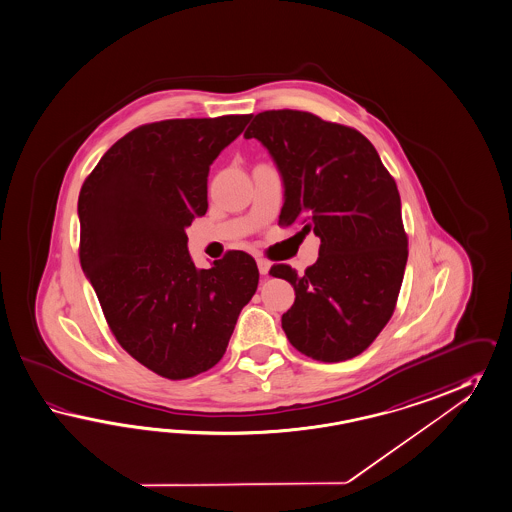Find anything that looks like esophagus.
<instances>
[{"label":"esophagus","instance_id":"esophagus-1","mask_svg":"<svg viewBox=\"0 0 512 512\" xmlns=\"http://www.w3.org/2000/svg\"><path fill=\"white\" fill-rule=\"evenodd\" d=\"M256 262H258V269H260V275H267V273H269V269H271V262H269V260H265V258H258Z\"/></svg>","mask_w":512,"mask_h":512}]
</instances>
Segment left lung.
I'll return each instance as SVG.
<instances>
[{
	"mask_svg": "<svg viewBox=\"0 0 512 512\" xmlns=\"http://www.w3.org/2000/svg\"><path fill=\"white\" fill-rule=\"evenodd\" d=\"M252 137L284 180L278 223L321 239L304 275L286 263L269 271L295 289L282 328L314 360L354 358L390 321L405 275L408 239L395 180L362 133L308 111L258 113L245 132Z\"/></svg>",
	"mask_w": 512,
	"mask_h": 512,
	"instance_id": "8db88e82",
	"label": "left lung"
}]
</instances>
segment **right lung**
I'll return each mask as SVG.
<instances>
[{
	"label": "right lung",
	"instance_id": "right-lung-1",
	"mask_svg": "<svg viewBox=\"0 0 512 512\" xmlns=\"http://www.w3.org/2000/svg\"><path fill=\"white\" fill-rule=\"evenodd\" d=\"M252 115L171 118L118 139L81 185L79 262L120 347L165 379L195 377L228 347L258 288L230 250L198 269L185 226L208 211V172Z\"/></svg>",
	"mask_w": 512,
	"mask_h": 512
}]
</instances>
